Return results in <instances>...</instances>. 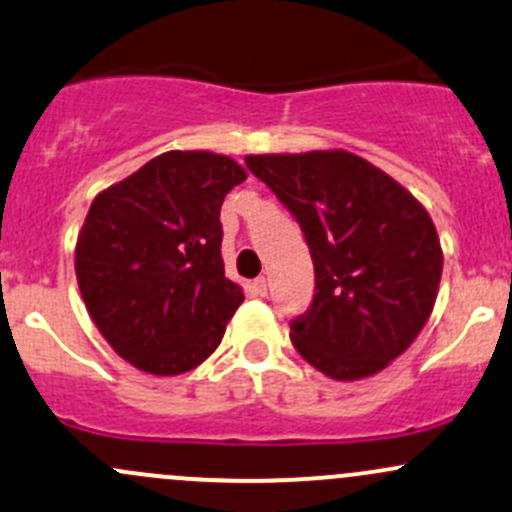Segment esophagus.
Here are the masks:
<instances>
[{"label":"esophagus","mask_w":512,"mask_h":512,"mask_svg":"<svg viewBox=\"0 0 512 512\" xmlns=\"http://www.w3.org/2000/svg\"><path fill=\"white\" fill-rule=\"evenodd\" d=\"M252 292L260 294V297H265V294H267V279L265 277H257L255 282H252Z\"/></svg>","instance_id":"34e87169"}]
</instances>
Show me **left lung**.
I'll return each instance as SVG.
<instances>
[{
    "instance_id": "1",
    "label": "left lung",
    "mask_w": 512,
    "mask_h": 512,
    "mask_svg": "<svg viewBox=\"0 0 512 512\" xmlns=\"http://www.w3.org/2000/svg\"><path fill=\"white\" fill-rule=\"evenodd\" d=\"M306 235L311 309L292 321L301 358L333 380L385 370L419 336L437 301L444 252L427 208L346 149L247 154Z\"/></svg>"
}]
</instances>
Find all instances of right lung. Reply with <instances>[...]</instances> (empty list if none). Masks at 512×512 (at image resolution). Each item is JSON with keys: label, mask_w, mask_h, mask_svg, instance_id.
I'll return each mask as SVG.
<instances>
[{"label": "right lung", "mask_w": 512, "mask_h": 512, "mask_svg": "<svg viewBox=\"0 0 512 512\" xmlns=\"http://www.w3.org/2000/svg\"><path fill=\"white\" fill-rule=\"evenodd\" d=\"M245 179L225 154L174 149L90 203L75 242L80 294L112 351L142 373L198 368L245 299L220 255V206Z\"/></svg>", "instance_id": "1"}]
</instances>
